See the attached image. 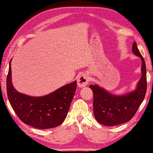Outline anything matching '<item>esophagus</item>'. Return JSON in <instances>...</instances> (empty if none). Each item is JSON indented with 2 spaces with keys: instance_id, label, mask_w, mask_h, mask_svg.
I'll return each instance as SVG.
<instances>
[{
  "instance_id": "obj_1",
  "label": "esophagus",
  "mask_w": 153,
  "mask_h": 153,
  "mask_svg": "<svg viewBox=\"0 0 153 153\" xmlns=\"http://www.w3.org/2000/svg\"><path fill=\"white\" fill-rule=\"evenodd\" d=\"M89 81H90V79H89L88 75H81V76L78 77V79H77V85H78V87L83 88L84 86L87 85L88 84Z\"/></svg>"
}]
</instances>
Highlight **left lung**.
I'll return each mask as SVG.
<instances>
[{
	"mask_svg": "<svg viewBox=\"0 0 153 153\" xmlns=\"http://www.w3.org/2000/svg\"><path fill=\"white\" fill-rule=\"evenodd\" d=\"M132 50L142 61V76L134 90L116 96L97 84L90 85L94 94V117L99 123L105 126H116L131 120L145 96L147 87L145 62L136 42L133 43Z\"/></svg>",
	"mask_w": 153,
	"mask_h": 153,
	"instance_id": "obj_1",
	"label": "left lung"
}]
</instances>
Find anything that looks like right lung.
Instances as JSON below:
<instances>
[{"label": "right lung", "instance_id": "1", "mask_svg": "<svg viewBox=\"0 0 153 153\" xmlns=\"http://www.w3.org/2000/svg\"><path fill=\"white\" fill-rule=\"evenodd\" d=\"M11 60L7 77V96L13 110L25 124L38 129L57 127L63 123L76 90L74 81L48 95L35 97L19 92L13 87Z\"/></svg>", "mask_w": 153, "mask_h": 153}]
</instances>
